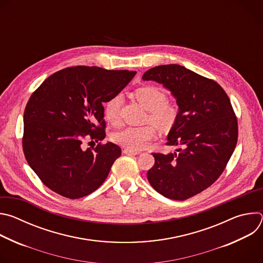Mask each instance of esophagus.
Masks as SVG:
<instances>
[{
  "label": "esophagus",
  "instance_id": "1",
  "mask_svg": "<svg viewBox=\"0 0 263 263\" xmlns=\"http://www.w3.org/2000/svg\"><path fill=\"white\" fill-rule=\"evenodd\" d=\"M123 152L126 155H138V154H140L139 151H136V149H132V148H128V147L124 148Z\"/></svg>",
  "mask_w": 263,
  "mask_h": 263
}]
</instances>
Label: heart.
I'll list each match as a JSON object with an SVG mask.
<instances>
[{
	"label": "heart",
	"mask_w": 263,
	"mask_h": 263,
	"mask_svg": "<svg viewBox=\"0 0 263 263\" xmlns=\"http://www.w3.org/2000/svg\"><path fill=\"white\" fill-rule=\"evenodd\" d=\"M136 100L148 111V120L162 130L170 129L176 122L177 109L166 102L163 90L154 86H143L135 90ZM123 96L118 93L109 99L104 106L106 120L111 124L120 121ZM152 124L141 127H124L112 134V140L132 149L143 148L156 136V128Z\"/></svg>",
	"instance_id": "obj_1"
}]
</instances>
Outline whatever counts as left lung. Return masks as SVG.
Returning a JSON list of instances; mask_svg holds the SVG:
<instances>
[{
	"label": "left lung",
	"mask_w": 263,
	"mask_h": 263,
	"mask_svg": "<svg viewBox=\"0 0 263 263\" xmlns=\"http://www.w3.org/2000/svg\"><path fill=\"white\" fill-rule=\"evenodd\" d=\"M142 80L162 84L178 105L166 142L178 148L153 153L147 180L167 199H190L217 180L234 152L238 127L231 102L215 81L179 64L149 68Z\"/></svg>",
	"instance_id": "left-lung-1"
}]
</instances>
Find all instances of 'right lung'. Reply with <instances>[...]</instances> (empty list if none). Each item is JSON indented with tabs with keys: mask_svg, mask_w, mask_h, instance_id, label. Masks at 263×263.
Returning a JSON list of instances; mask_svg holds the SVG:
<instances>
[{
	"mask_svg": "<svg viewBox=\"0 0 263 263\" xmlns=\"http://www.w3.org/2000/svg\"><path fill=\"white\" fill-rule=\"evenodd\" d=\"M136 71L72 66L47 78L24 112V154L30 167L56 194L83 198L103 184L121 156L119 145L99 143L83 149L86 138H105L104 106Z\"/></svg>",
	"mask_w": 263,
	"mask_h": 263,
	"instance_id": "right-lung-1",
	"label": "right lung"
}]
</instances>
